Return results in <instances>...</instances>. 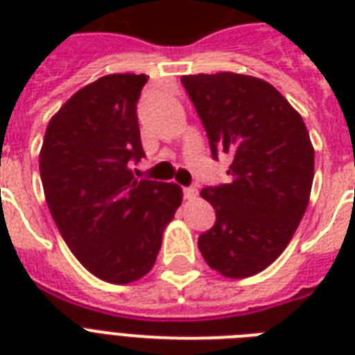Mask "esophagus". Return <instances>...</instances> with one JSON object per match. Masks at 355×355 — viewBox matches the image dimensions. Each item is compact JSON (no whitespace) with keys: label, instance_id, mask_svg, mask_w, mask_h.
<instances>
[{"label":"esophagus","instance_id":"34e87169","mask_svg":"<svg viewBox=\"0 0 355 355\" xmlns=\"http://www.w3.org/2000/svg\"><path fill=\"white\" fill-rule=\"evenodd\" d=\"M195 197H197V188H193V186L191 188H184V199L191 200Z\"/></svg>","mask_w":355,"mask_h":355}]
</instances>
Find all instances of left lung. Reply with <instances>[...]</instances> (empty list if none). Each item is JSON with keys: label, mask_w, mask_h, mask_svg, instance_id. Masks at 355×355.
I'll return each mask as SVG.
<instances>
[{"label": "left lung", "mask_w": 355, "mask_h": 355, "mask_svg": "<svg viewBox=\"0 0 355 355\" xmlns=\"http://www.w3.org/2000/svg\"><path fill=\"white\" fill-rule=\"evenodd\" d=\"M211 156L230 155V182L200 191L216 225L199 250L227 278L258 275L289 245L308 208L315 150L302 116L275 86L223 71L184 75Z\"/></svg>", "instance_id": "1"}]
</instances>
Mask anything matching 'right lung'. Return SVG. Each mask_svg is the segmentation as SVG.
<instances>
[{"instance_id": "1", "label": "right lung", "mask_w": 355, "mask_h": 355, "mask_svg": "<svg viewBox=\"0 0 355 355\" xmlns=\"http://www.w3.org/2000/svg\"><path fill=\"white\" fill-rule=\"evenodd\" d=\"M147 75L114 73L80 88L47 125L40 177L60 236L92 275L130 284L153 269L182 202L177 184L134 177L145 156L136 103Z\"/></svg>"}]
</instances>
